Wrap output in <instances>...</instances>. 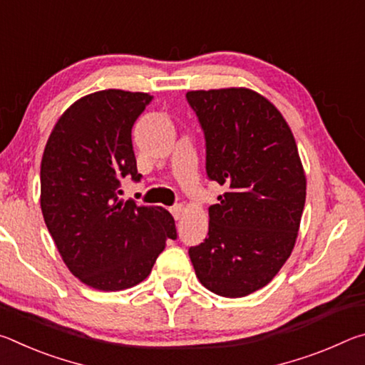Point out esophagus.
<instances>
[{"label":"esophagus","instance_id":"1","mask_svg":"<svg viewBox=\"0 0 365 365\" xmlns=\"http://www.w3.org/2000/svg\"><path fill=\"white\" fill-rule=\"evenodd\" d=\"M170 214L174 215V219L175 220H178V219H182V215H183V206H180V205H177V206H172L170 209Z\"/></svg>","mask_w":365,"mask_h":365}]
</instances>
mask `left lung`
Segmentation results:
<instances>
[{"mask_svg": "<svg viewBox=\"0 0 365 365\" xmlns=\"http://www.w3.org/2000/svg\"><path fill=\"white\" fill-rule=\"evenodd\" d=\"M206 140V174L225 185L209 207L207 238L188 255L209 292L243 298L292 255L306 202V175L287 120L250 88L188 91Z\"/></svg>", "mask_w": 365, "mask_h": 365, "instance_id": "8db88e82", "label": "left lung"}]
</instances>
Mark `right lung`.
Here are the masks:
<instances>
[{
    "mask_svg": "<svg viewBox=\"0 0 365 365\" xmlns=\"http://www.w3.org/2000/svg\"><path fill=\"white\" fill-rule=\"evenodd\" d=\"M153 100L140 91L103 90L59 117L41 158L40 205L61 257L77 279L120 292L151 274L175 222L160 206L120 200V180H140L132 127Z\"/></svg>",
    "mask_w": 365,
    "mask_h": 365,
    "instance_id": "obj_1",
    "label": "right lung"
}]
</instances>
